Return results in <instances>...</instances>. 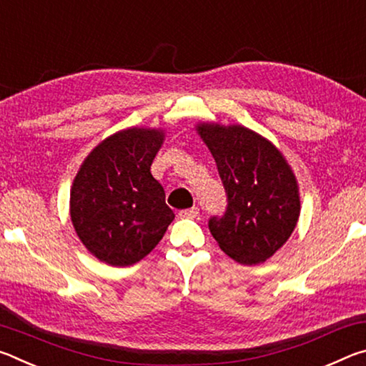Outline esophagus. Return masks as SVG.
I'll use <instances>...</instances> for the list:
<instances>
[{"label": "esophagus", "instance_id": "34e87169", "mask_svg": "<svg viewBox=\"0 0 366 366\" xmlns=\"http://www.w3.org/2000/svg\"><path fill=\"white\" fill-rule=\"evenodd\" d=\"M198 213H200L198 212V208L194 207V208L182 209V212H179V216H181V218H197Z\"/></svg>", "mask_w": 366, "mask_h": 366}]
</instances>
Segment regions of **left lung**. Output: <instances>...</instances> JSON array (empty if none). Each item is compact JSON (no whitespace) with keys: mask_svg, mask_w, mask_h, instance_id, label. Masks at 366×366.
Masks as SVG:
<instances>
[{"mask_svg":"<svg viewBox=\"0 0 366 366\" xmlns=\"http://www.w3.org/2000/svg\"><path fill=\"white\" fill-rule=\"evenodd\" d=\"M227 195L222 216L208 221L221 250L240 264H258L287 242L300 214L299 185L282 153L244 126L197 124Z\"/></svg>","mask_w":366,"mask_h":366,"instance_id":"8db88e82","label":"left lung"}]
</instances>
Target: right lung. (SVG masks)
Returning a JSON list of instances; mask_svg holds the SVG:
<instances>
[{"instance_id":"1","label":"right lung","mask_w":366,"mask_h":366,"mask_svg":"<svg viewBox=\"0 0 366 366\" xmlns=\"http://www.w3.org/2000/svg\"><path fill=\"white\" fill-rule=\"evenodd\" d=\"M161 129L131 127L104 139L80 166L71 189L74 229L92 255L111 266L147 257L174 219L150 168Z\"/></svg>"}]
</instances>
